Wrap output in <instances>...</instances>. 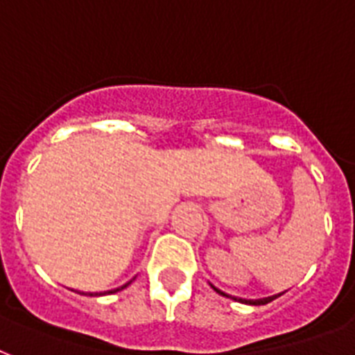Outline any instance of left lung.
Listing matches in <instances>:
<instances>
[{
    "instance_id": "obj_1",
    "label": "left lung",
    "mask_w": 355,
    "mask_h": 355,
    "mask_svg": "<svg viewBox=\"0 0 355 355\" xmlns=\"http://www.w3.org/2000/svg\"><path fill=\"white\" fill-rule=\"evenodd\" d=\"M217 290V288H215ZM277 295H271V297H263V300H254V301H249L250 305H266V303H269V301L275 300Z\"/></svg>"
}]
</instances>
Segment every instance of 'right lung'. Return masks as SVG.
<instances>
[{"label": "right lung", "mask_w": 355, "mask_h": 355, "mask_svg": "<svg viewBox=\"0 0 355 355\" xmlns=\"http://www.w3.org/2000/svg\"><path fill=\"white\" fill-rule=\"evenodd\" d=\"M125 286H127V284H125Z\"/></svg>", "instance_id": "1"}]
</instances>
